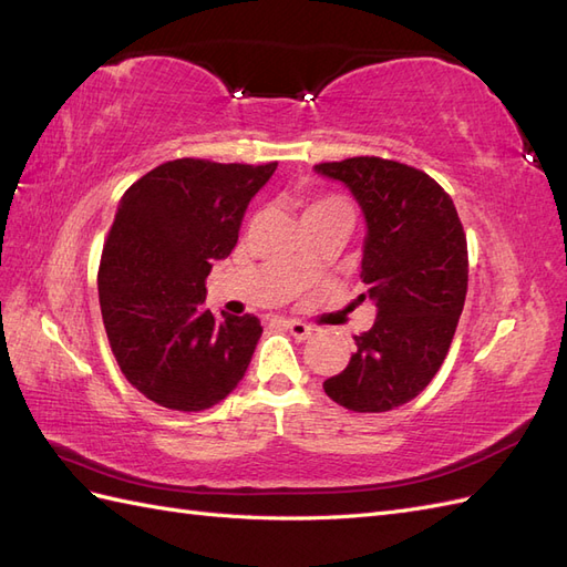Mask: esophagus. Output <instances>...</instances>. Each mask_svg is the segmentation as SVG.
<instances>
[{
  "mask_svg": "<svg viewBox=\"0 0 567 567\" xmlns=\"http://www.w3.org/2000/svg\"><path fill=\"white\" fill-rule=\"evenodd\" d=\"M284 326L290 331V336H296L298 340L310 338L312 331H315L312 326H307V323H302V321H298V319H288V321H284Z\"/></svg>",
  "mask_w": 567,
  "mask_h": 567,
  "instance_id": "1",
  "label": "esophagus"
}]
</instances>
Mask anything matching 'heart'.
I'll return each mask as SVG.
<instances>
[{"label":"heart","instance_id":"obj_1","mask_svg":"<svg viewBox=\"0 0 567 567\" xmlns=\"http://www.w3.org/2000/svg\"><path fill=\"white\" fill-rule=\"evenodd\" d=\"M329 205H348L346 200H340V198H321V200H317V203H312L310 208H307L305 213H310V210H317V208H329ZM350 208V205H348Z\"/></svg>","mask_w":567,"mask_h":567}]
</instances>
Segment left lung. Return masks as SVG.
Listing matches in <instances>:
<instances>
[{
    "label": "left lung",
    "instance_id": "obj_1",
    "mask_svg": "<svg viewBox=\"0 0 567 567\" xmlns=\"http://www.w3.org/2000/svg\"><path fill=\"white\" fill-rule=\"evenodd\" d=\"M315 173L346 184L362 208V281L379 307L323 390L350 411H390L414 400L447 357L468 288L466 234L452 198L416 167L359 156Z\"/></svg>",
    "mask_w": 567,
    "mask_h": 567
}]
</instances>
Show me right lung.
Listing matches in <instances>:
<instances>
[{
	"mask_svg": "<svg viewBox=\"0 0 567 567\" xmlns=\"http://www.w3.org/2000/svg\"><path fill=\"white\" fill-rule=\"evenodd\" d=\"M277 163L179 158L120 198L99 267V305L125 379L151 402L203 411L241 383L260 319L205 310V279L241 231Z\"/></svg>",
	"mask_w": 567,
	"mask_h": 567,
	"instance_id": "obj_1",
	"label": "right lung"
}]
</instances>
